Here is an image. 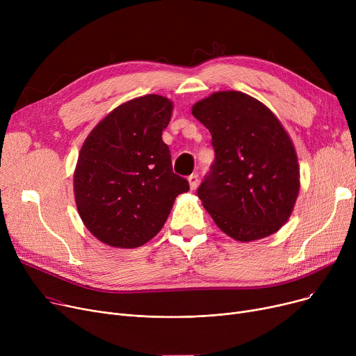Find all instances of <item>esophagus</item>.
<instances>
[{
  "mask_svg": "<svg viewBox=\"0 0 356 356\" xmlns=\"http://www.w3.org/2000/svg\"><path fill=\"white\" fill-rule=\"evenodd\" d=\"M188 180H189V184H191V189L195 191L197 188V184H199V176L197 175H191Z\"/></svg>",
  "mask_w": 356,
  "mask_h": 356,
  "instance_id": "esophagus-1",
  "label": "esophagus"
}]
</instances>
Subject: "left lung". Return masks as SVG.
<instances>
[{
    "instance_id": "left-lung-1",
    "label": "left lung",
    "mask_w": 356,
    "mask_h": 356,
    "mask_svg": "<svg viewBox=\"0 0 356 356\" xmlns=\"http://www.w3.org/2000/svg\"><path fill=\"white\" fill-rule=\"evenodd\" d=\"M192 114L212 136L215 161L197 189L222 232L250 242L282 228L300 189L294 145L273 112L236 90L215 92Z\"/></svg>"
}]
</instances>
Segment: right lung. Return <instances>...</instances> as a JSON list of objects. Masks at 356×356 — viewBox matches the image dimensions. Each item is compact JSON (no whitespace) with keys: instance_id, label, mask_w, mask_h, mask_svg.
Listing matches in <instances>:
<instances>
[{"instance_id":"obj_1","label":"right lung","mask_w":356,"mask_h":356,"mask_svg":"<svg viewBox=\"0 0 356 356\" xmlns=\"http://www.w3.org/2000/svg\"><path fill=\"white\" fill-rule=\"evenodd\" d=\"M173 102L145 95L117 106L85 140L73 191L89 232L117 248H137L154 238L175 199L189 181L173 173L161 138Z\"/></svg>"}]
</instances>
